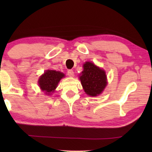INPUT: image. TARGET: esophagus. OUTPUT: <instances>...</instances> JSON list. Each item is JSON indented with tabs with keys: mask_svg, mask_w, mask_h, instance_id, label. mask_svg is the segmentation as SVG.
Here are the masks:
<instances>
[{
	"mask_svg": "<svg viewBox=\"0 0 152 152\" xmlns=\"http://www.w3.org/2000/svg\"><path fill=\"white\" fill-rule=\"evenodd\" d=\"M74 71L71 70V69H69V70H68V75H69V76H74Z\"/></svg>",
	"mask_w": 152,
	"mask_h": 152,
	"instance_id": "34e87169",
	"label": "esophagus"
}]
</instances>
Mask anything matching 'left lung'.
Here are the masks:
<instances>
[{
  "label": "left lung",
  "mask_w": 152,
  "mask_h": 152,
  "mask_svg": "<svg viewBox=\"0 0 152 152\" xmlns=\"http://www.w3.org/2000/svg\"><path fill=\"white\" fill-rule=\"evenodd\" d=\"M80 80L84 91L91 96L100 94L107 83L105 71L91 62L83 64Z\"/></svg>",
  "instance_id": "obj_1"
}]
</instances>
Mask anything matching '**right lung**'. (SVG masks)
<instances>
[{
    "label": "right lung",
    "mask_w": 152,
    "mask_h": 152,
    "mask_svg": "<svg viewBox=\"0 0 152 152\" xmlns=\"http://www.w3.org/2000/svg\"><path fill=\"white\" fill-rule=\"evenodd\" d=\"M63 77H64V74L60 71H46L39 78L38 83L40 88L42 91H44L46 94L50 95L51 92L54 91L59 81Z\"/></svg>",
    "instance_id": "obj_1"
}]
</instances>
